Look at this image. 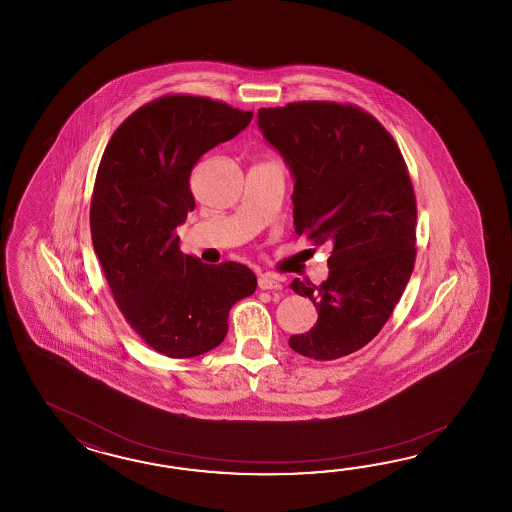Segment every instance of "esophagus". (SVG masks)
I'll return each instance as SVG.
<instances>
[{"label": "esophagus", "instance_id": "obj_1", "mask_svg": "<svg viewBox=\"0 0 512 512\" xmlns=\"http://www.w3.org/2000/svg\"><path fill=\"white\" fill-rule=\"evenodd\" d=\"M258 287L263 291H280L282 289V283L278 278H274L271 274H261L258 278Z\"/></svg>", "mask_w": 512, "mask_h": 512}]
</instances>
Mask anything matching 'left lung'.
I'll use <instances>...</instances> for the list:
<instances>
[{"label":"left lung","instance_id":"8db88e82","mask_svg":"<svg viewBox=\"0 0 512 512\" xmlns=\"http://www.w3.org/2000/svg\"><path fill=\"white\" fill-rule=\"evenodd\" d=\"M258 126L293 174L294 232L333 249L326 282L291 283L318 320L289 346L309 359L346 357L381 331L414 271L417 207L403 153L351 104L261 108Z\"/></svg>","mask_w":512,"mask_h":512}]
</instances>
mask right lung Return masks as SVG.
Returning a JSON list of instances; mask_svg holds the SVG:
<instances>
[{
  "mask_svg": "<svg viewBox=\"0 0 512 512\" xmlns=\"http://www.w3.org/2000/svg\"><path fill=\"white\" fill-rule=\"evenodd\" d=\"M252 111L192 95H166L133 111L98 166L89 223L109 289L131 329L172 359L218 348L230 307L256 291L254 272L183 254L175 229L196 207L199 157L245 130Z\"/></svg>",
  "mask_w": 512,
  "mask_h": 512,
  "instance_id": "1",
  "label": "right lung"
}]
</instances>
